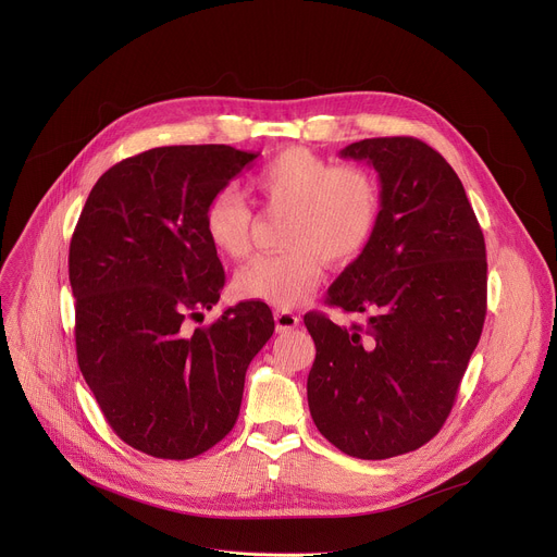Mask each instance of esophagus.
Returning a JSON list of instances; mask_svg holds the SVG:
<instances>
[{"mask_svg": "<svg viewBox=\"0 0 557 557\" xmlns=\"http://www.w3.org/2000/svg\"><path fill=\"white\" fill-rule=\"evenodd\" d=\"M299 324V318L293 311H275V329L277 333H286Z\"/></svg>", "mask_w": 557, "mask_h": 557, "instance_id": "34e87169", "label": "esophagus"}]
</instances>
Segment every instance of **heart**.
I'll return each mask as SVG.
<instances>
[{
	"instance_id": "1",
	"label": "heart",
	"mask_w": 557,
	"mask_h": 557,
	"mask_svg": "<svg viewBox=\"0 0 557 557\" xmlns=\"http://www.w3.org/2000/svg\"><path fill=\"white\" fill-rule=\"evenodd\" d=\"M252 193L271 211H286L280 244L286 248L256 258L235 275L239 297L290 309L324 277V260L344 267L371 244L380 215L377 180L362 166L333 164L309 148L290 146L250 180ZM205 233L228 258H246L252 246V213L246 201L222 190L205 209Z\"/></svg>"
}]
</instances>
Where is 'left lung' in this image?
I'll return each instance as SVG.
<instances>
[{
    "mask_svg": "<svg viewBox=\"0 0 557 557\" xmlns=\"http://www.w3.org/2000/svg\"><path fill=\"white\" fill-rule=\"evenodd\" d=\"M342 158L380 175L382 215L326 305L367 326L307 313L315 362L307 395L318 431L362 460L409 453L437 435L480 342L486 248L460 177L416 137L348 144Z\"/></svg>",
    "mask_w": 557,
    "mask_h": 557,
    "instance_id": "1",
    "label": "left lung"
}]
</instances>
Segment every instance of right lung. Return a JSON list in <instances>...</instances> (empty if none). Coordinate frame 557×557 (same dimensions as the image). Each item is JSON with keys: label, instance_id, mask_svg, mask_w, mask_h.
<instances>
[{"label": "right lung", "instance_id": "right-lung-1", "mask_svg": "<svg viewBox=\"0 0 557 557\" xmlns=\"http://www.w3.org/2000/svg\"><path fill=\"white\" fill-rule=\"evenodd\" d=\"M256 158L226 144L144 150L97 180L75 226L79 371L111 429L153 458L188 460L228 435L246 369L275 331L264 301L188 322L226 280L205 209Z\"/></svg>", "mask_w": 557, "mask_h": 557}]
</instances>
